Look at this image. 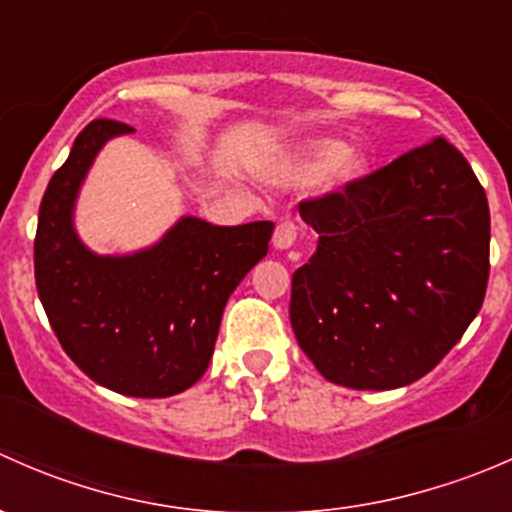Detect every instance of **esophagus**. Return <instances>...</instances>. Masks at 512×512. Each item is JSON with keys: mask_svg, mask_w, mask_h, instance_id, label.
<instances>
[{"mask_svg": "<svg viewBox=\"0 0 512 512\" xmlns=\"http://www.w3.org/2000/svg\"><path fill=\"white\" fill-rule=\"evenodd\" d=\"M297 223H280L275 230V237H272V242H275L277 250H287V247L294 245V240H297Z\"/></svg>", "mask_w": 512, "mask_h": 512, "instance_id": "1", "label": "esophagus"}]
</instances>
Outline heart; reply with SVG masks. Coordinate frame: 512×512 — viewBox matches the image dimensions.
<instances>
[{
	"instance_id": "b5f03b06",
	"label": "heart",
	"mask_w": 512,
	"mask_h": 512,
	"mask_svg": "<svg viewBox=\"0 0 512 512\" xmlns=\"http://www.w3.org/2000/svg\"><path fill=\"white\" fill-rule=\"evenodd\" d=\"M299 170L302 173H322L329 170V178L334 185H349L354 180L364 178L369 173V158L364 153L349 151L344 141L324 138V141L312 143L299 158Z\"/></svg>"
}]
</instances>
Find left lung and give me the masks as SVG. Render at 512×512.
<instances>
[{
  "label": "left lung",
  "mask_w": 512,
  "mask_h": 512,
  "mask_svg": "<svg viewBox=\"0 0 512 512\" xmlns=\"http://www.w3.org/2000/svg\"><path fill=\"white\" fill-rule=\"evenodd\" d=\"M319 235L292 275L289 322L327 381L399 389L426 376L483 307L490 210L446 138L304 198Z\"/></svg>",
  "instance_id": "obj_1"
}]
</instances>
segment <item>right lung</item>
Masks as SVG:
<instances>
[{
    "label": "right lung",
    "mask_w": 512,
    "mask_h": 512,
    "mask_svg": "<svg viewBox=\"0 0 512 512\" xmlns=\"http://www.w3.org/2000/svg\"><path fill=\"white\" fill-rule=\"evenodd\" d=\"M131 131L96 118L76 136L41 198L34 280L61 349L89 379L118 394L165 399L205 374L227 297L267 255L275 225L183 218L138 255L89 252L71 227L76 190L98 148Z\"/></svg>",
    "instance_id": "1"
}]
</instances>
